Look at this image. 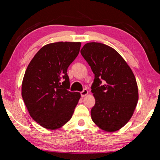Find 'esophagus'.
I'll list each match as a JSON object with an SVG mask.
<instances>
[{
  "label": "esophagus",
  "mask_w": 160,
  "mask_h": 160,
  "mask_svg": "<svg viewBox=\"0 0 160 160\" xmlns=\"http://www.w3.org/2000/svg\"><path fill=\"white\" fill-rule=\"evenodd\" d=\"M80 94H81V96H82V97H85V96H87L88 94V90H84L83 91H82L80 92Z\"/></svg>",
  "instance_id": "obj_1"
}]
</instances>
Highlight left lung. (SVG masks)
<instances>
[{
  "label": "left lung",
  "instance_id": "left-lung-1",
  "mask_svg": "<svg viewBox=\"0 0 160 160\" xmlns=\"http://www.w3.org/2000/svg\"><path fill=\"white\" fill-rule=\"evenodd\" d=\"M80 53L94 74L92 93L95 104L91 109L93 122L107 132L126 125L138 101V88L130 66L114 48L98 42L87 43Z\"/></svg>",
  "mask_w": 160,
  "mask_h": 160
}]
</instances>
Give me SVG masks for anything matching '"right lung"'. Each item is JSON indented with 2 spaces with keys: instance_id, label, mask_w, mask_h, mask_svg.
<instances>
[{
  "instance_id": "right-lung-1",
  "label": "right lung",
  "mask_w": 160,
  "mask_h": 160,
  "mask_svg": "<svg viewBox=\"0 0 160 160\" xmlns=\"http://www.w3.org/2000/svg\"><path fill=\"white\" fill-rule=\"evenodd\" d=\"M80 42H59L39 49L27 68L22 97L31 117L44 128L56 130L70 120L80 93L70 92L68 68Z\"/></svg>"
}]
</instances>
